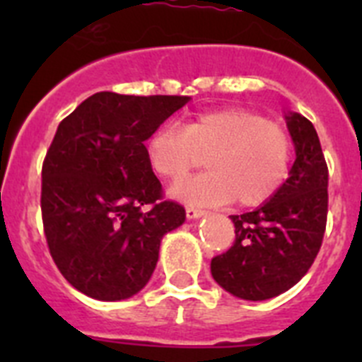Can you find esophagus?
<instances>
[{"mask_svg":"<svg viewBox=\"0 0 362 362\" xmlns=\"http://www.w3.org/2000/svg\"><path fill=\"white\" fill-rule=\"evenodd\" d=\"M204 210L194 209V206H187V217L188 219H197V217H203Z\"/></svg>","mask_w":362,"mask_h":362,"instance_id":"34e87169","label":"esophagus"}]
</instances>
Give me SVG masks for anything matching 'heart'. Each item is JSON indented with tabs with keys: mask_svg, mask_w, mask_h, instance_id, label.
Segmentation results:
<instances>
[{
	"mask_svg": "<svg viewBox=\"0 0 362 362\" xmlns=\"http://www.w3.org/2000/svg\"><path fill=\"white\" fill-rule=\"evenodd\" d=\"M204 156L209 172L188 179L172 196L192 204L238 201L257 206L276 196L290 174L288 132L250 108L230 107L199 112L181 130H156L146 141V159L165 181L177 183Z\"/></svg>",
	"mask_w": 362,
	"mask_h": 362,
	"instance_id": "1",
	"label": "heart"
}]
</instances>
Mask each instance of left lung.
<instances>
[{
    "mask_svg": "<svg viewBox=\"0 0 362 362\" xmlns=\"http://www.w3.org/2000/svg\"><path fill=\"white\" fill-rule=\"evenodd\" d=\"M296 145L290 177L254 212L230 216L235 241L210 263L212 277L232 296L264 300L305 277L321 250L328 216V166L306 117L286 116Z\"/></svg>",
    "mask_w": 362,
    "mask_h": 362,
    "instance_id": "left-lung-1",
    "label": "left lung"
}]
</instances>
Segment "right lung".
Wrapping results in <instances>:
<instances>
[{"label":"right lung","mask_w":362,"mask_h":362,"mask_svg":"<svg viewBox=\"0 0 362 362\" xmlns=\"http://www.w3.org/2000/svg\"><path fill=\"white\" fill-rule=\"evenodd\" d=\"M187 95L98 92L59 123L41 170V216L63 277L98 300L132 297L148 283L166 232L185 209L163 199L145 141Z\"/></svg>","instance_id":"add662e5"}]
</instances>
